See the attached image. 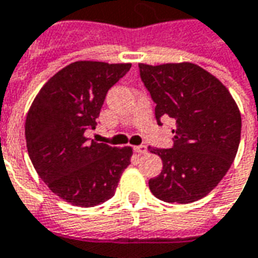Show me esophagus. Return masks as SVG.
<instances>
[{"instance_id": "34e87169", "label": "esophagus", "mask_w": 258, "mask_h": 258, "mask_svg": "<svg viewBox=\"0 0 258 258\" xmlns=\"http://www.w3.org/2000/svg\"><path fill=\"white\" fill-rule=\"evenodd\" d=\"M134 151L137 152V154L144 155L148 152V147L147 145H138V147H134Z\"/></svg>"}]
</instances>
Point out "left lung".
Listing matches in <instances>:
<instances>
[{"label": "left lung", "instance_id": "left-lung-1", "mask_svg": "<svg viewBox=\"0 0 258 258\" xmlns=\"http://www.w3.org/2000/svg\"><path fill=\"white\" fill-rule=\"evenodd\" d=\"M144 85L156 103L155 117L176 121L173 148L148 149L163 169L149 190L165 203L190 204L214 190L237 154L242 117L226 86L192 62L140 64Z\"/></svg>", "mask_w": 258, "mask_h": 258}]
</instances>
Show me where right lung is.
<instances>
[{
	"mask_svg": "<svg viewBox=\"0 0 258 258\" xmlns=\"http://www.w3.org/2000/svg\"><path fill=\"white\" fill-rule=\"evenodd\" d=\"M130 68L75 61L48 79L29 109V158L48 188L70 204L95 207L110 200L130 165L131 147H110L85 137L98 124L107 91Z\"/></svg>",
	"mask_w": 258,
	"mask_h": 258,
	"instance_id": "obj_1",
	"label": "right lung"
}]
</instances>
